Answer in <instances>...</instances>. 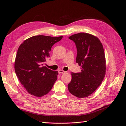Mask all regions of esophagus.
Returning a JSON list of instances; mask_svg holds the SVG:
<instances>
[{
    "instance_id": "1",
    "label": "esophagus",
    "mask_w": 126,
    "mask_h": 126,
    "mask_svg": "<svg viewBox=\"0 0 126 126\" xmlns=\"http://www.w3.org/2000/svg\"><path fill=\"white\" fill-rule=\"evenodd\" d=\"M58 72L59 74H64L65 73V71H64L63 70H59L58 71Z\"/></svg>"
}]
</instances>
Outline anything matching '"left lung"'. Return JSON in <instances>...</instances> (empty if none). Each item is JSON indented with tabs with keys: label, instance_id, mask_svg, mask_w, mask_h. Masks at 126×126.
I'll return each mask as SVG.
<instances>
[{
	"label": "left lung",
	"instance_id": "1",
	"mask_svg": "<svg viewBox=\"0 0 126 126\" xmlns=\"http://www.w3.org/2000/svg\"><path fill=\"white\" fill-rule=\"evenodd\" d=\"M77 48L76 63L81 72L71 73L72 79L68 85L72 95L79 98L86 97L100 86L106 74V58L103 45L97 37L87 33L70 36Z\"/></svg>",
	"mask_w": 126,
	"mask_h": 126
}]
</instances>
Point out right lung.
<instances>
[{
	"instance_id": "right-lung-1",
	"label": "right lung",
	"mask_w": 126,
	"mask_h": 126,
	"mask_svg": "<svg viewBox=\"0 0 126 126\" xmlns=\"http://www.w3.org/2000/svg\"><path fill=\"white\" fill-rule=\"evenodd\" d=\"M62 38L34 36L26 39L19 47L15 72L21 84L32 95L42 97L47 94L57 80L58 71L50 70L44 64L50 57L53 45Z\"/></svg>"
}]
</instances>
